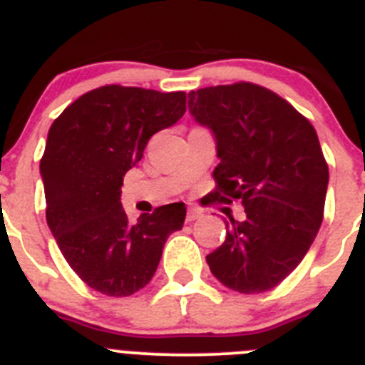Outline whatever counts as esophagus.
Returning a JSON list of instances; mask_svg holds the SVG:
<instances>
[{"label": "esophagus", "instance_id": "esophagus-1", "mask_svg": "<svg viewBox=\"0 0 365 365\" xmlns=\"http://www.w3.org/2000/svg\"><path fill=\"white\" fill-rule=\"evenodd\" d=\"M200 217H202V213H200L199 210H197V208H190L188 213H186V222H192V220L200 219Z\"/></svg>", "mask_w": 365, "mask_h": 365}]
</instances>
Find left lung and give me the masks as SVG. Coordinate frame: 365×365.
<instances>
[{
  "label": "left lung",
  "mask_w": 365,
  "mask_h": 365,
  "mask_svg": "<svg viewBox=\"0 0 365 365\" xmlns=\"http://www.w3.org/2000/svg\"><path fill=\"white\" fill-rule=\"evenodd\" d=\"M190 113L215 135L210 199L242 200L246 219L226 220V240L206 257L233 292L264 293L307 253L324 217L329 170L315 128L272 90L233 83L188 93Z\"/></svg>",
  "instance_id": "left-lung-1"
}]
</instances>
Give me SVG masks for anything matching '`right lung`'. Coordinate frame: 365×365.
I'll return each instance as SVG.
<instances>
[{
    "instance_id": "right-lung-1",
    "label": "right lung",
    "mask_w": 365,
    "mask_h": 365,
    "mask_svg": "<svg viewBox=\"0 0 365 365\" xmlns=\"http://www.w3.org/2000/svg\"><path fill=\"white\" fill-rule=\"evenodd\" d=\"M185 112V92L106 85L83 93L50 126L39 163L46 222L68 266L103 295L143 289L168 235L182 228L185 202L159 206L130 222L121 186L150 137Z\"/></svg>"
}]
</instances>
